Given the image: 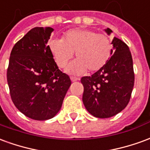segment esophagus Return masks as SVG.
<instances>
[{
    "instance_id": "34e87169",
    "label": "esophagus",
    "mask_w": 150,
    "mask_h": 150,
    "mask_svg": "<svg viewBox=\"0 0 150 150\" xmlns=\"http://www.w3.org/2000/svg\"><path fill=\"white\" fill-rule=\"evenodd\" d=\"M71 79L72 82H75L77 81V80H79V78L75 77V76H71Z\"/></svg>"
}]
</instances>
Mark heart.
<instances>
[{"label": "heart", "mask_w": 150, "mask_h": 150, "mask_svg": "<svg viewBox=\"0 0 150 150\" xmlns=\"http://www.w3.org/2000/svg\"><path fill=\"white\" fill-rule=\"evenodd\" d=\"M50 53L59 67H65L75 54L76 60L67 71L82 74L87 71L96 72L107 64L112 54V44L104 34L86 29H75L66 32L62 39L50 41Z\"/></svg>", "instance_id": "1"}]
</instances>
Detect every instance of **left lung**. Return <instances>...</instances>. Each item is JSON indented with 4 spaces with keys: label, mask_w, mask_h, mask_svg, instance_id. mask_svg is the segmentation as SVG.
<instances>
[{
    "label": "left lung",
    "mask_w": 150,
    "mask_h": 150,
    "mask_svg": "<svg viewBox=\"0 0 150 150\" xmlns=\"http://www.w3.org/2000/svg\"><path fill=\"white\" fill-rule=\"evenodd\" d=\"M110 34L109 28L105 30ZM114 50L103 68L91 76L81 78L83 85V102L86 109L98 118H108L128 105L134 85L131 52L123 41L114 38Z\"/></svg>",
    "instance_id": "1"
}]
</instances>
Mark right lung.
<instances>
[{
	"instance_id": "right-lung-1",
	"label": "right lung",
	"mask_w": 150,
	"mask_h": 150,
	"mask_svg": "<svg viewBox=\"0 0 150 150\" xmlns=\"http://www.w3.org/2000/svg\"><path fill=\"white\" fill-rule=\"evenodd\" d=\"M53 31L51 27L32 29L15 44L9 57L7 82L12 101L25 116L36 120L59 112L71 84L47 45Z\"/></svg>"
}]
</instances>
